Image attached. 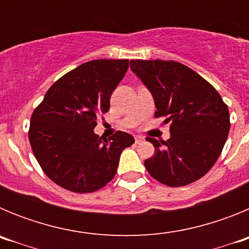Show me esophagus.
<instances>
[{
	"label": "esophagus",
	"instance_id": "esophagus-1",
	"mask_svg": "<svg viewBox=\"0 0 249 249\" xmlns=\"http://www.w3.org/2000/svg\"><path fill=\"white\" fill-rule=\"evenodd\" d=\"M135 141H136V143L138 144V143H142V142H143V141H144V138L141 137V136H136Z\"/></svg>",
	"mask_w": 249,
	"mask_h": 249
}]
</instances>
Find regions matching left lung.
Returning <instances> with one entry per match:
<instances>
[{
    "instance_id": "1",
    "label": "left lung",
    "mask_w": 249,
    "mask_h": 249,
    "mask_svg": "<svg viewBox=\"0 0 249 249\" xmlns=\"http://www.w3.org/2000/svg\"><path fill=\"white\" fill-rule=\"evenodd\" d=\"M131 70L153 96L156 117L171 123V138H147L155 155L144 160L149 175L169 187L203 177L218 160L230 132V112L203 77L175 61L131 59Z\"/></svg>"
}]
</instances>
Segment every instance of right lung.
<instances>
[{
    "label": "right lung",
    "mask_w": 249,
    "mask_h": 249,
    "mask_svg": "<svg viewBox=\"0 0 249 249\" xmlns=\"http://www.w3.org/2000/svg\"><path fill=\"white\" fill-rule=\"evenodd\" d=\"M127 70L128 59H94L51 86L28 131L35 157L51 181L76 193L94 192L112 181L121 152L135 138L118 131L106 140L93 129Z\"/></svg>",
    "instance_id": "obj_1"
}]
</instances>
